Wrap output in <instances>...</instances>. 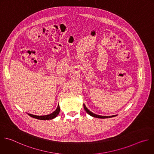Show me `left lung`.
I'll return each mask as SVG.
<instances>
[{"instance_id":"8db88e82","label":"left lung","mask_w":154,"mask_h":154,"mask_svg":"<svg viewBox=\"0 0 154 154\" xmlns=\"http://www.w3.org/2000/svg\"><path fill=\"white\" fill-rule=\"evenodd\" d=\"M83 106H84V109L85 110V111L91 116L93 117H95V118H98V119H108V118H111V117H116L117 115H114V116H99V115H97L95 114H94L93 112H91L85 106V104H83Z\"/></svg>"}]
</instances>
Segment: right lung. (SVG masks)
<instances>
[{"mask_svg":"<svg viewBox=\"0 0 154 154\" xmlns=\"http://www.w3.org/2000/svg\"><path fill=\"white\" fill-rule=\"evenodd\" d=\"M60 112V106L58 105V106L57 109L51 114H48V115H45V116H36V115H33L31 114H28V115L34 119H38V120H51L56 118L59 114Z\"/></svg>","mask_w":154,"mask_h":154,"instance_id":"1","label":"right lung"}]
</instances>
